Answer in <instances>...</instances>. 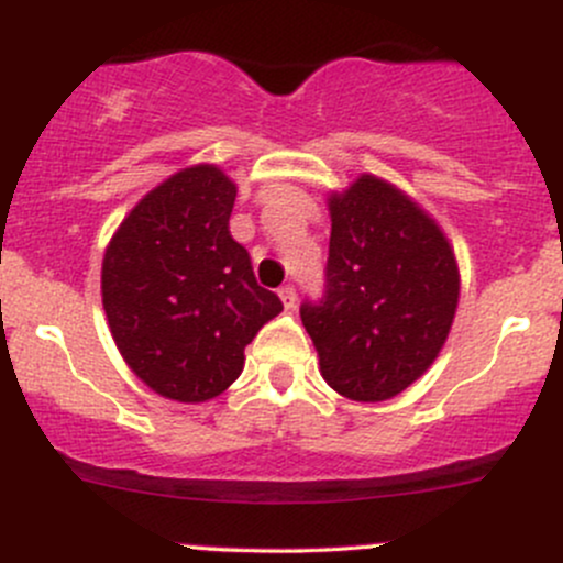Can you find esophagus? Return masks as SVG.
I'll return each instance as SVG.
<instances>
[{"label":"esophagus","instance_id":"1","mask_svg":"<svg viewBox=\"0 0 563 563\" xmlns=\"http://www.w3.org/2000/svg\"><path fill=\"white\" fill-rule=\"evenodd\" d=\"M277 297H280L283 307H286V310L297 307V288H294V286H283L280 291H277Z\"/></svg>","mask_w":563,"mask_h":563}]
</instances>
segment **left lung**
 I'll return each mask as SVG.
<instances>
[{"label": "left lung", "instance_id": "obj_1", "mask_svg": "<svg viewBox=\"0 0 563 563\" xmlns=\"http://www.w3.org/2000/svg\"><path fill=\"white\" fill-rule=\"evenodd\" d=\"M327 299L301 307L323 380L345 399L388 401L421 380L451 334L461 275L448 234L386 177L329 191Z\"/></svg>", "mask_w": 563, "mask_h": 563}]
</instances>
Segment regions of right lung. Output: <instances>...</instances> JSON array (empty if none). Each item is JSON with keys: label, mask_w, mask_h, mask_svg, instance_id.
<instances>
[{"label": "right lung", "mask_w": 563, "mask_h": 563, "mask_svg": "<svg viewBox=\"0 0 563 563\" xmlns=\"http://www.w3.org/2000/svg\"><path fill=\"white\" fill-rule=\"evenodd\" d=\"M236 183L191 164L145 194L102 258V305L118 353L158 396L216 399L240 377L245 345L283 305L229 234Z\"/></svg>", "instance_id": "add662e5"}]
</instances>
